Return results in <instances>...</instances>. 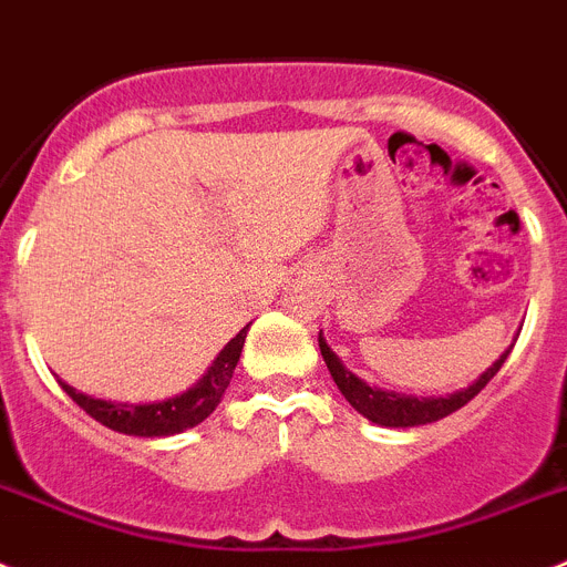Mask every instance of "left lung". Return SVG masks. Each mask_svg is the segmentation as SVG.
<instances>
[{
	"mask_svg": "<svg viewBox=\"0 0 567 567\" xmlns=\"http://www.w3.org/2000/svg\"><path fill=\"white\" fill-rule=\"evenodd\" d=\"M512 347H508L506 353L499 355V359L483 372L481 379L474 381L472 386H466V390L452 392V395H443V398H415V395H398V392L375 390V386L355 379L353 372L344 370V364L336 359V353L328 347V341L321 339L319 333L321 359H324V364H328L330 375H333L341 395H344L347 401H350V406H353L355 412H361L367 421L381 423V426H421V423H435L441 421V417L457 412L461 406H466L468 401H472V398L494 379V375H497L503 361H506L508 353H512Z\"/></svg>",
	"mask_w": 567,
	"mask_h": 567,
	"instance_id": "8db88e82",
	"label": "left lung"
}]
</instances>
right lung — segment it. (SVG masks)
I'll list each match as a JSON object with an SVG mask.
<instances>
[{"label":"right lung","instance_id":"obj_1","mask_svg":"<svg viewBox=\"0 0 567 567\" xmlns=\"http://www.w3.org/2000/svg\"><path fill=\"white\" fill-rule=\"evenodd\" d=\"M246 330H239L226 347L223 353L214 359V364L208 367V372L197 381L192 390H186L183 395L169 398V401H157V404H112V401H101V398L84 395V392H75L70 384H61V390L73 398L75 404L86 412L90 417H95L99 423L110 426L115 432H124V435H137V437H166L177 435L183 430H192L197 423L206 421L217 404L226 395L228 384H231V375L237 370L239 353H243V344H246Z\"/></svg>","mask_w":567,"mask_h":567}]
</instances>
